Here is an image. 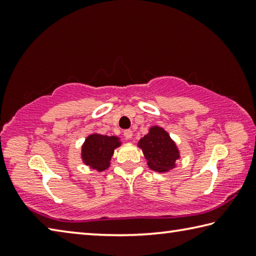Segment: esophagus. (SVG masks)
Here are the masks:
<instances>
[{"instance_id":"34e87169","label":"esophagus","mask_w":256,"mask_h":256,"mask_svg":"<svg viewBox=\"0 0 256 256\" xmlns=\"http://www.w3.org/2000/svg\"><path fill=\"white\" fill-rule=\"evenodd\" d=\"M124 136H125V138H128V140H130V138H132V136H133V132L131 131V130H125V131H124Z\"/></svg>"}]
</instances>
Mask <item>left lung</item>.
I'll return each mask as SVG.
<instances>
[{"label": "left lung", "mask_w": 256, "mask_h": 256, "mask_svg": "<svg viewBox=\"0 0 256 256\" xmlns=\"http://www.w3.org/2000/svg\"><path fill=\"white\" fill-rule=\"evenodd\" d=\"M138 146L146 159L150 170L166 172L176 166L180 150L167 131L160 126H151L149 133L138 142Z\"/></svg>", "instance_id": "left-lung-1"}]
</instances>
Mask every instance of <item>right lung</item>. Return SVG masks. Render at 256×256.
Wrapping results in <instances>:
<instances>
[{"mask_svg":"<svg viewBox=\"0 0 256 256\" xmlns=\"http://www.w3.org/2000/svg\"><path fill=\"white\" fill-rule=\"evenodd\" d=\"M122 144L118 136H108L94 133L86 136L81 148V158L84 164L97 172H104L110 164L114 150Z\"/></svg>","mask_w":256,"mask_h":256,"instance_id":"right-lung-1","label":"right lung"}]
</instances>
